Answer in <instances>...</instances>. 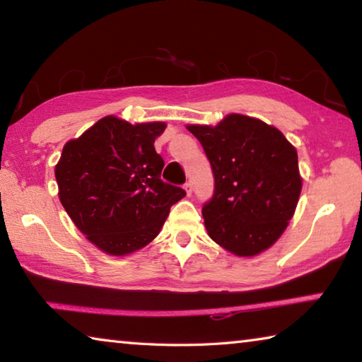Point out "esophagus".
I'll list each match as a JSON object with an SVG mask.
<instances>
[{
	"mask_svg": "<svg viewBox=\"0 0 362 362\" xmlns=\"http://www.w3.org/2000/svg\"><path fill=\"white\" fill-rule=\"evenodd\" d=\"M183 188H185V192H187L188 196H192V193H193V183L192 182H187L185 185H183Z\"/></svg>",
	"mask_w": 362,
	"mask_h": 362,
	"instance_id": "34e87169",
	"label": "esophagus"
}]
</instances>
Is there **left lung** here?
Here are the masks:
<instances>
[{"instance_id":"8db88e82","label":"left lung","mask_w":362,"mask_h":362,"mask_svg":"<svg viewBox=\"0 0 362 362\" xmlns=\"http://www.w3.org/2000/svg\"><path fill=\"white\" fill-rule=\"evenodd\" d=\"M214 174V194L203 206L206 230L240 257L260 254L283 235L302 192L298 158L276 127L228 115L216 127L188 126Z\"/></svg>"}]
</instances>
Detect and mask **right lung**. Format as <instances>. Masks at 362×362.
I'll return each instance as SVG.
<instances>
[{
    "mask_svg": "<svg viewBox=\"0 0 362 362\" xmlns=\"http://www.w3.org/2000/svg\"><path fill=\"white\" fill-rule=\"evenodd\" d=\"M164 127L105 116L64 146L56 166L60 203L103 252L126 255L146 246L187 194L161 180L164 159L153 144Z\"/></svg>",
    "mask_w": 362,
    "mask_h": 362,
    "instance_id": "1",
    "label": "right lung"
}]
</instances>
